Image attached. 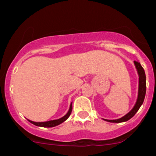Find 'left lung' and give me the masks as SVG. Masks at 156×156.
<instances>
[{"label":"left lung","mask_w":156,"mask_h":156,"mask_svg":"<svg viewBox=\"0 0 156 156\" xmlns=\"http://www.w3.org/2000/svg\"><path fill=\"white\" fill-rule=\"evenodd\" d=\"M134 64L135 65V68L137 69L138 74H139V94H138V98L136 103H135V106L129 112L128 114L123 117L120 118L119 119H115V120H108V119H104V120L107 121L109 122H113V123H120V122H124L126 121L132 119L135 113L139 111V108L143 103L144 99H145V93H146V77H145V71H144L143 68L142 67L141 64L138 62H134Z\"/></svg>","instance_id":"1"}]
</instances>
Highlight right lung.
<instances>
[{"label":"right lung","instance_id":"1","mask_svg":"<svg viewBox=\"0 0 156 156\" xmlns=\"http://www.w3.org/2000/svg\"><path fill=\"white\" fill-rule=\"evenodd\" d=\"M71 111H72V103H71V105H70V108L68 110V113L65 115V116H63L62 118L59 119H56V120H51V121H48V122H33V121H30V120H27L32 123L33 125L34 126H40V127H44V128H51V127H55V126H58V125L62 124V122H65V120L68 119V117L70 116L71 115Z\"/></svg>","mask_w":156,"mask_h":156}]
</instances>
